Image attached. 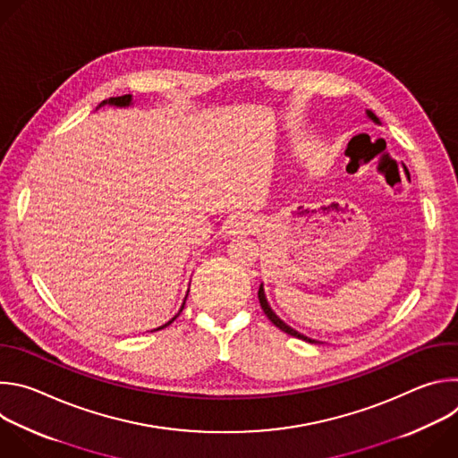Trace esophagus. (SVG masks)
Instances as JSON below:
<instances>
[{"label": "esophagus", "instance_id": "esophagus-1", "mask_svg": "<svg viewBox=\"0 0 458 458\" xmlns=\"http://www.w3.org/2000/svg\"><path fill=\"white\" fill-rule=\"evenodd\" d=\"M228 228L232 233H244L255 230V219L248 214H235L228 221Z\"/></svg>", "mask_w": 458, "mask_h": 458}]
</instances>
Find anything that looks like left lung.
Returning a JSON list of instances; mask_svg holds the SVG:
<instances>
[{"label":"left lung","instance_id":"8db88e82","mask_svg":"<svg viewBox=\"0 0 458 458\" xmlns=\"http://www.w3.org/2000/svg\"><path fill=\"white\" fill-rule=\"evenodd\" d=\"M366 115H368V119L369 121H373L375 124H380V119L371 112V110H366ZM257 297H259V302H260V308H263V311L267 313V317L277 326L279 330H283L284 334H288V335H292V337H297V339H302V341H306V343H310V344H317L318 341H315V339H310V337H306V335H302V334H299L297 330H293L292 326H288L274 310H272V306H270V302H268V299H267V293H265V284L260 283V286H259V292H257Z\"/></svg>","mask_w":458,"mask_h":458}]
</instances>
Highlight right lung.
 I'll list each match as a JSON object with an SVG mask.
<instances>
[{"label": "right lung", "instance_id": "right-lung-1", "mask_svg": "<svg viewBox=\"0 0 458 458\" xmlns=\"http://www.w3.org/2000/svg\"><path fill=\"white\" fill-rule=\"evenodd\" d=\"M105 105H108V106H117V108H128V106H132L134 105V98L130 96V94H124V96H119V98H108V99H105V101H101L99 103V106L98 108H101V106H105ZM186 297H188V292H186V295H184V301H182V304H181V308H179V311L168 320V322H165L163 326H159V328H154L152 332H157V330H163V328H166V326H170L177 317H179V313L182 311V308H184V302H186Z\"/></svg>", "mask_w": 458, "mask_h": 458}]
</instances>
